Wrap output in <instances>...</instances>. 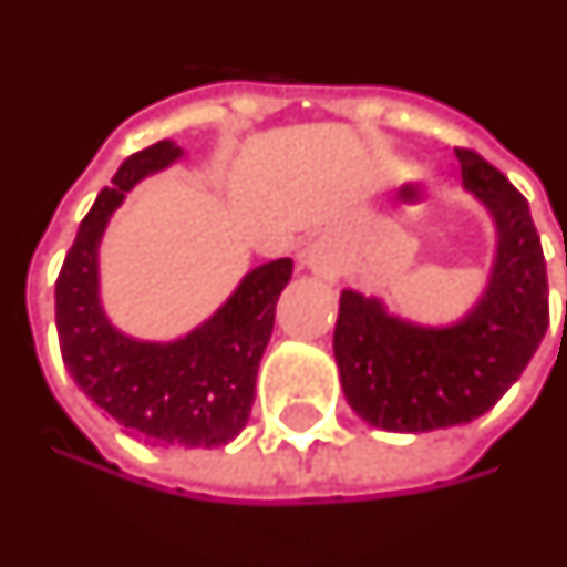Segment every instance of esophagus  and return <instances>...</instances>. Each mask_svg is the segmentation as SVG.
Here are the masks:
<instances>
[{
	"instance_id": "1",
	"label": "esophagus",
	"mask_w": 567,
	"mask_h": 567,
	"mask_svg": "<svg viewBox=\"0 0 567 567\" xmlns=\"http://www.w3.org/2000/svg\"><path fill=\"white\" fill-rule=\"evenodd\" d=\"M307 267H310L312 272H319V276H324V279H338L340 272V264L338 257H334V251L328 248V245L316 243L310 245V251H307Z\"/></svg>"
}]
</instances>
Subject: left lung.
Masks as SVG:
<instances>
[{"instance_id":"1","label":"left lung","mask_w":567,"mask_h":567,"mask_svg":"<svg viewBox=\"0 0 567 567\" xmlns=\"http://www.w3.org/2000/svg\"><path fill=\"white\" fill-rule=\"evenodd\" d=\"M463 187L497 220L488 295L461 324L417 328L374 297L340 295L334 359L343 395L362 421L430 433L476 421L513 386L549 324V288L528 199L476 150L457 146Z\"/></svg>"}]
</instances>
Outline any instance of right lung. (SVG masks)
<instances>
[{
	"label": "right lung",
	"instance_id": "1",
	"mask_svg": "<svg viewBox=\"0 0 567 567\" xmlns=\"http://www.w3.org/2000/svg\"><path fill=\"white\" fill-rule=\"evenodd\" d=\"M181 156L172 141L137 150L101 189L54 282V322L66 371L91 402L159 445L217 449L243 433L255 380L276 322V300L295 264L270 260L243 279L227 307L174 343H137L97 303V243L125 193Z\"/></svg>",
	"mask_w": 567,
	"mask_h": 567
}]
</instances>
